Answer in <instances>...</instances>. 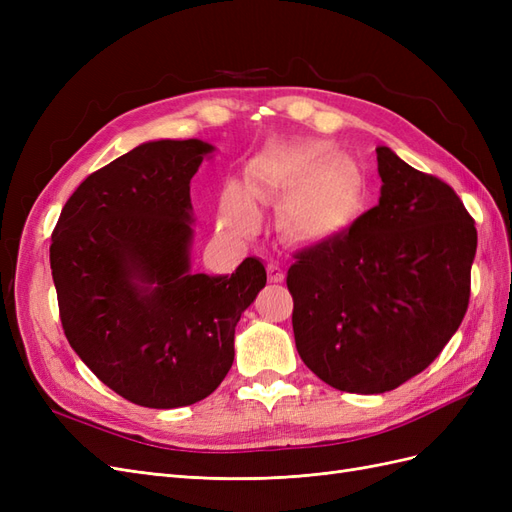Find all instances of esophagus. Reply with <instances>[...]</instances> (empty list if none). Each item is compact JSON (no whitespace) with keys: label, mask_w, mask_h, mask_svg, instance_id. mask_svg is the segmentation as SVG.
I'll list each match as a JSON object with an SVG mask.
<instances>
[{"label":"esophagus","mask_w":512,"mask_h":512,"mask_svg":"<svg viewBox=\"0 0 512 512\" xmlns=\"http://www.w3.org/2000/svg\"><path fill=\"white\" fill-rule=\"evenodd\" d=\"M267 273H269V282H273V284H280V282H284V269L282 267H277V265H267Z\"/></svg>","instance_id":"obj_1"}]
</instances>
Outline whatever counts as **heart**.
<instances>
[{
	"instance_id": "1",
	"label": "heart",
	"mask_w": 512,
	"mask_h": 512,
	"mask_svg": "<svg viewBox=\"0 0 512 512\" xmlns=\"http://www.w3.org/2000/svg\"><path fill=\"white\" fill-rule=\"evenodd\" d=\"M286 194L280 207V230L299 245L329 243L356 222L365 203V183L352 162L331 147L314 143H273L256 151L245 166L243 188L230 183L220 222L243 235L256 224L254 200Z\"/></svg>"
}]
</instances>
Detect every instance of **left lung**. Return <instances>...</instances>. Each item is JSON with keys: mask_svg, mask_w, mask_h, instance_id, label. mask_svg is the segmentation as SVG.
<instances>
[{"mask_svg": "<svg viewBox=\"0 0 512 512\" xmlns=\"http://www.w3.org/2000/svg\"><path fill=\"white\" fill-rule=\"evenodd\" d=\"M380 200L288 269L299 356L337 391L378 395L421 374L466 316L476 228L451 185L378 147Z\"/></svg>", "mask_w": 512, "mask_h": 512, "instance_id": "1", "label": "left lung"}]
</instances>
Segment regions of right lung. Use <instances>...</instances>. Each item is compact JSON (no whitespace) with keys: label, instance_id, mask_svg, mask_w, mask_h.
Here are the masks:
<instances>
[{"label":"right lung","instance_id":"1","mask_svg":"<svg viewBox=\"0 0 512 512\" xmlns=\"http://www.w3.org/2000/svg\"><path fill=\"white\" fill-rule=\"evenodd\" d=\"M215 151L149 141L89 175L51 237L59 318L72 350L136 406H192L235 361V327L267 284L258 258L192 271L190 181Z\"/></svg>","mask_w":512,"mask_h":512}]
</instances>
